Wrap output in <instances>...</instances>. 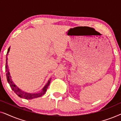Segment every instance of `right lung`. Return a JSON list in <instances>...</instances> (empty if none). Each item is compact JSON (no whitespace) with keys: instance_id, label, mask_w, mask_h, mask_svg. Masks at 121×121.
<instances>
[{"instance_id":"obj_1","label":"right lung","mask_w":121,"mask_h":121,"mask_svg":"<svg viewBox=\"0 0 121 121\" xmlns=\"http://www.w3.org/2000/svg\"><path fill=\"white\" fill-rule=\"evenodd\" d=\"M10 48V47H9L8 49L7 54H6V64H5V71H6V78H7V80L8 83L9 84L11 88V89L15 92V94L17 95L18 96L21 97V98L26 99V100H30V99H33L35 98H37V97H39L42 96L45 94V92L47 91V89L48 87V86L50 84L51 79L48 81L47 83L46 84V85L43 87V88L42 89V90H41L40 91L36 92V93H28V92H25L24 91L21 90L20 89H19L15 84L14 83V82H13L12 79H11V77L10 76V74L9 68H8V55L9 53Z\"/></svg>"}]
</instances>
